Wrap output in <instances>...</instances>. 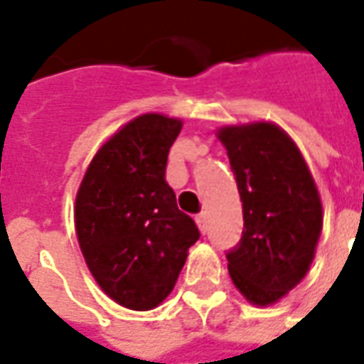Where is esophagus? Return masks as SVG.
I'll return each instance as SVG.
<instances>
[{
    "label": "esophagus",
    "mask_w": 364,
    "mask_h": 364,
    "mask_svg": "<svg viewBox=\"0 0 364 364\" xmlns=\"http://www.w3.org/2000/svg\"><path fill=\"white\" fill-rule=\"evenodd\" d=\"M197 224H198V230H200V232L205 234V232H206V213L198 214V216H197Z\"/></svg>",
    "instance_id": "34e87169"
}]
</instances>
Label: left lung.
<instances>
[{
    "instance_id": "left-lung-1",
    "label": "left lung",
    "mask_w": 364,
    "mask_h": 364,
    "mask_svg": "<svg viewBox=\"0 0 364 364\" xmlns=\"http://www.w3.org/2000/svg\"><path fill=\"white\" fill-rule=\"evenodd\" d=\"M244 210V232L226 253L236 289L252 304L281 300L304 279L321 232V200L302 154L273 122L218 130Z\"/></svg>"
}]
</instances>
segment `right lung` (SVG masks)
<instances>
[{
    "instance_id": "obj_1",
    "label": "right lung",
    "mask_w": 364,
    "mask_h": 364,
    "mask_svg": "<svg viewBox=\"0 0 364 364\" xmlns=\"http://www.w3.org/2000/svg\"><path fill=\"white\" fill-rule=\"evenodd\" d=\"M183 122L140 114L91 159L75 197V234L85 263L107 296L151 310L173 290L198 237L166 181L167 154Z\"/></svg>"
}]
</instances>
